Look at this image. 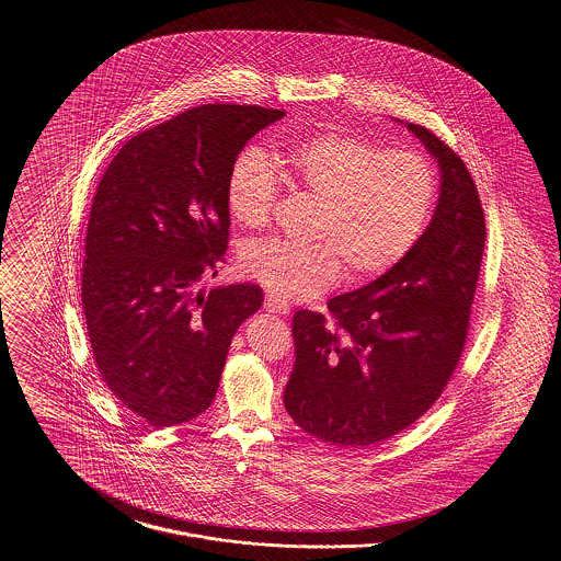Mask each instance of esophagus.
Returning a JSON list of instances; mask_svg holds the SVG:
<instances>
[{"label":"esophagus","instance_id":"34e87169","mask_svg":"<svg viewBox=\"0 0 561 561\" xmlns=\"http://www.w3.org/2000/svg\"><path fill=\"white\" fill-rule=\"evenodd\" d=\"M265 309H267L268 313H279V316L290 313V305L286 300H282L279 296H275V294H267Z\"/></svg>","mask_w":561,"mask_h":561}]
</instances>
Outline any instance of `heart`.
I'll return each instance as SVG.
<instances>
[{
  "label": "heart",
  "instance_id": "heart-1",
  "mask_svg": "<svg viewBox=\"0 0 561 561\" xmlns=\"http://www.w3.org/2000/svg\"><path fill=\"white\" fill-rule=\"evenodd\" d=\"M279 174L318 197L316 241L259 240L241 267L286 300H309L332 288L343 263L353 279H373L401 263L423 238L437 199V174L419 151L385 149L343 133L311 136L268 160L243 151L231 165L227 206L250 229L271 222Z\"/></svg>",
  "mask_w": 561,
  "mask_h": 561
}]
</instances>
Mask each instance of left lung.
Instances as JSON below:
<instances>
[{
    "label": "left lung",
    "instance_id": "obj_1",
    "mask_svg": "<svg viewBox=\"0 0 561 561\" xmlns=\"http://www.w3.org/2000/svg\"><path fill=\"white\" fill-rule=\"evenodd\" d=\"M439 165V199L412 252L373 284L330 298V318L296 311L284 405L294 423L345 448L416 423L462 355L485 245L478 187L453 149L408 124Z\"/></svg>",
    "mask_w": 561,
    "mask_h": 561
}]
</instances>
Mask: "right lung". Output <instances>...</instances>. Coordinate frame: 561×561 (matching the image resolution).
Instances as JSON below:
<instances>
[{
  "mask_svg": "<svg viewBox=\"0 0 561 561\" xmlns=\"http://www.w3.org/2000/svg\"><path fill=\"white\" fill-rule=\"evenodd\" d=\"M279 108L202 105L133 136L108 163L85 233L81 305L96 368L136 419L187 423L210 408L256 284L202 290L229 241L227 181Z\"/></svg>",
  "mask_w": 561,
  "mask_h": 561,
  "instance_id": "1",
  "label": "right lung"
}]
</instances>
